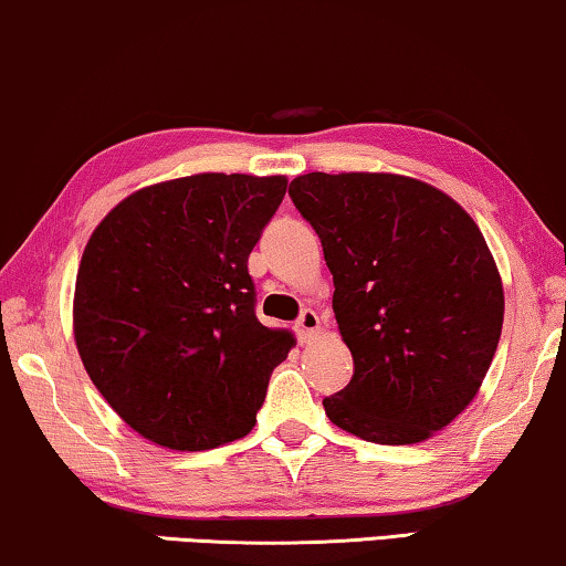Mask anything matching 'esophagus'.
Returning <instances> with one entry per match:
<instances>
[{"label":"esophagus","mask_w":566,"mask_h":566,"mask_svg":"<svg viewBox=\"0 0 566 566\" xmlns=\"http://www.w3.org/2000/svg\"><path fill=\"white\" fill-rule=\"evenodd\" d=\"M297 331L302 340H313L317 333H321V317H317L315 310H305L297 321Z\"/></svg>","instance_id":"obj_1"}]
</instances>
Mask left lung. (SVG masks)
<instances>
[{
    "mask_svg": "<svg viewBox=\"0 0 566 566\" xmlns=\"http://www.w3.org/2000/svg\"><path fill=\"white\" fill-rule=\"evenodd\" d=\"M290 197L321 238L354 356L325 416L364 441H428L480 392L503 333V280L482 230L402 174H302Z\"/></svg>",
    "mask_w": 566,
    "mask_h": 566,
    "instance_id": "1",
    "label": "left lung"
}]
</instances>
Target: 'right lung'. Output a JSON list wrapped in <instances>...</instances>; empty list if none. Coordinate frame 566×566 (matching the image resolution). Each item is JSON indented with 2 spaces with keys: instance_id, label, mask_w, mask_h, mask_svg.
<instances>
[{
  "instance_id": "obj_1",
  "label": "right lung",
  "mask_w": 566,
  "mask_h": 566,
  "mask_svg": "<svg viewBox=\"0 0 566 566\" xmlns=\"http://www.w3.org/2000/svg\"><path fill=\"white\" fill-rule=\"evenodd\" d=\"M286 177L192 174L127 195L86 241L74 340L94 387L135 433L207 451L256 426L297 344L253 313L249 253Z\"/></svg>"
}]
</instances>
